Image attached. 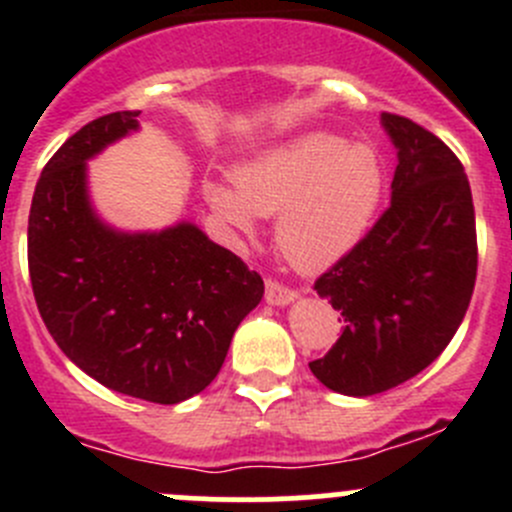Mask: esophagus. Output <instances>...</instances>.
Instances as JSON below:
<instances>
[{
    "mask_svg": "<svg viewBox=\"0 0 512 512\" xmlns=\"http://www.w3.org/2000/svg\"><path fill=\"white\" fill-rule=\"evenodd\" d=\"M265 299H267V304H275V307H285V304L297 299V292L285 287L282 282L272 280V277H270V280L265 282Z\"/></svg>",
    "mask_w": 512,
    "mask_h": 512,
    "instance_id": "34e87169",
    "label": "esophagus"
}]
</instances>
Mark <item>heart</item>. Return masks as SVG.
<instances>
[{
    "label": "heart",
    "mask_w": 512,
    "mask_h": 512,
    "mask_svg": "<svg viewBox=\"0 0 512 512\" xmlns=\"http://www.w3.org/2000/svg\"><path fill=\"white\" fill-rule=\"evenodd\" d=\"M235 188H205L227 225L250 235L255 213L280 212L275 237L282 255L299 270H324L349 255L371 227L384 170L371 148L307 133L237 168Z\"/></svg>",
    "instance_id": "b5f03b06"
}]
</instances>
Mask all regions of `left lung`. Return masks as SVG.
Returning a JSON list of instances; mask_svg holds the SVG:
<instances>
[{
    "mask_svg": "<svg viewBox=\"0 0 512 512\" xmlns=\"http://www.w3.org/2000/svg\"><path fill=\"white\" fill-rule=\"evenodd\" d=\"M399 151L391 205L314 282L342 337L309 361L327 389L371 396L414 379L461 327L478 272L476 213L461 160L411 118L381 113Z\"/></svg>",
    "mask_w": 512,
    "mask_h": 512,
    "instance_id": "obj_1",
    "label": "left lung"
}]
</instances>
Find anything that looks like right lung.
Here are the masks:
<instances>
[{
	"label": "right lung",
	"mask_w": 512,
	"mask_h": 512,
	"mask_svg": "<svg viewBox=\"0 0 512 512\" xmlns=\"http://www.w3.org/2000/svg\"><path fill=\"white\" fill-rule=\"evenodd\" d=\"M138 128V111L86 123L44 165L29 210V277L59 349L98 384L178 404L218 376L265 285L203 230L118 232L96 218L86 160Z\"/></svg>",
	"instance_id": "right-lung-1"
}]
</instances>
